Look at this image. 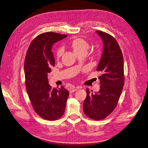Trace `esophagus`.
I'll return each instance as SVG.
<instances>
[{
  "mask_svg": "<svg viewBox=\"0 0 148 148\" xmlns=\"http://www.w3.org/2000/svg\"><path fill=\"white\" fill-rule=\"evenodd\" d=\"M81 88V87H72L71 88V90H70V93H73V92H75V91H77V90L78 89V88Z\"/></svg>",
  "mask_w": 148,
  "mask_h": 148,
  "instance_id": "1",
  "label": "esophagus"
}]
</instances>
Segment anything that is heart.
Returning <instances> with one entry per match:
<instances>
[{"label":"heart","mask_w":148,"mask_h":148,"mask_svg":"<svg viewBox=\"0 0 148 148\" xmlns=\"http://www.w3.org/2000/svg\"><path fill=\"white\" fill-rule=\"evenodd\" d=\"M71 46L76 54L79 53H86L87 49L89 48L88 43L83 39L77 38L74 39L71 43ZM62 49L59 48L57 50L56 53V56L57 58H60L62 54Z\"/></svg>","instance_id":"1"}]
</instances>
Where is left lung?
I'll use <instances>...</instances> for the list:
<instances>
[{"label":"left lung","instance_id":"8db88e82","mask_svg":"<svg viewBox=\"0 0 148 148\" xmlns=\"http://www.w3.org/2000/svg\"><path fill=\"white\" fill-rule=\"evenodd\" d=\"M95 32L103 43L102 54L97 68V71L102 73L98 77L101 86L99 91L95 94L91 93L87 88L83 110L88 117L99 120L111 113L117 104L124 84V61L116 39L104 32Z\"/></svg>","mask_w":148,"mask_h":148}]
</instances>
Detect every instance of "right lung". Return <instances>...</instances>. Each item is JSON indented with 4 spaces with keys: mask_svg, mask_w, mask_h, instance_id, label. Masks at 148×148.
<instances>
[{
    "mask_svg": "<svg viewBox=\"0 0 148 148\" xmlns=\"http://www.w3.org/2000/svg\"><path fill=\"white\" fill-rule=\"evenodd\" d=\"M67 36L52 32L38 35L30 44L25 59V84L29 99L36 113L47 120H56L63 115L69 96L63 86L52 88L47 78L51 67L55 66L52 47Z\"/></svg>",
    "mask_w": 148,
    "mask_h": 148,
    "instance_id": "add662e5",
    "label": "right lung"
}]
</instances>
